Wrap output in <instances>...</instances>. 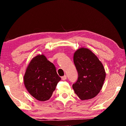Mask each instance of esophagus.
Instances as JSON below:
<instances>
[{"label":"esophagus","mask_w":126,"mask_h":126,"mask_svg":"<svg viewBox=\"0 0 126 126\" xmlns=\"http://www.w3.org/2000/svg\"><path fill=\"white\" fill-rule=\"evenodd\" d=\"M66 79H67V76H64L63 77H62V79L63 80H65Z\"/></svg>","instance_id":"obj_1"}]
</instances>
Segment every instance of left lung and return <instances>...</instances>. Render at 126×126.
<instances>
[{"instance_id": "1", "label": "left lung", "mask_w": 126, "mask_h": 126, "mask_svg": "<svg viewBox=\"0 0 126 126\" xmlns=\"http://www.w3.org/2000/svg\"><path fill=\"white\" fill-rule=\"evenodd\" d=\"M78 73V80L73 84L74 92L81 100L95 97L103 87L106 72L98 58L91 50L80 48L73 55Z\"/></svg>"}]
</instances>
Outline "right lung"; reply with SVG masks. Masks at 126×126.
Returning a JSON list of instances; mask_svg holds the SVG:
<instances>
[{
	"mask_svg": "<svg viewBox=\"0 0 126 126\" xmlns=\"http://www.w3.org/2000/svg\"><path fill=\"white\" fill-rule=\"evenodd\" d=\"M61 79L54 65L43 54L36 55L32 59L24 76L27 90L40 101L50 98Z\"/></svg>",
	"mask_w": 126,
	"mask_h": 126,
	"instance_id": "obj_1",
	"label": "right lung"
}]
</instances>
